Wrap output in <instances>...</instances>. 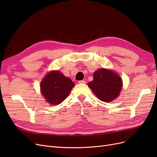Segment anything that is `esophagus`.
Segmentation results:
<instances>
[{
    "instance_id": "1",
    "label": "esophagus",
    "mask_w": 157,
    "mask_h": 157,
    "mask_svg": "<svg viewBox=\"0 0 157 157\" xmlns=\"http://www.w3.org/2000/svg\"><path fill=\"white\" fill-rule=\"evenodd\" d=\"M78 82L79 84H86V81H84V80H79Z\"/></svg>"
}]
</instances>
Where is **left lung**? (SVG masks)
Here are the masks:
<instances>
[{
  "label": "left lung",
  "mask_w": 157,
  "mask_h": 157,
  "mask_svg": "<svg viewBox=\"0 0 157 157\" xmlns=\"http://www.w3.org/2000/svg\"><path fill=\"white\" fill-rule=\"evenodd\" d=\"M88 86L99 100L110 102L120 95L122 80L114 71L101 68L94 73V79Z\"/></svg>",
  "instance_id": "1"
}]
</instances>
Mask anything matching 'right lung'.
I'll use <instances>...</instances> for the list:
<instances>
[{
	"label": "right lung",
	"mask_w": 157,
	"mask_h": 157,
	"mask_svg": "<svg viewBox=\"0 0 157 157\" xmlns=\"http://www.w3.org/2000/svg\"><path fill=\"white\" fill-rule=\"evenodd\" d=\"M75 84L59 71L47 74L40 82V91L46 101L52 105H58L67 98Z\"/></svg>",
	"instance_id": "obj_1"
}]
</instances>
